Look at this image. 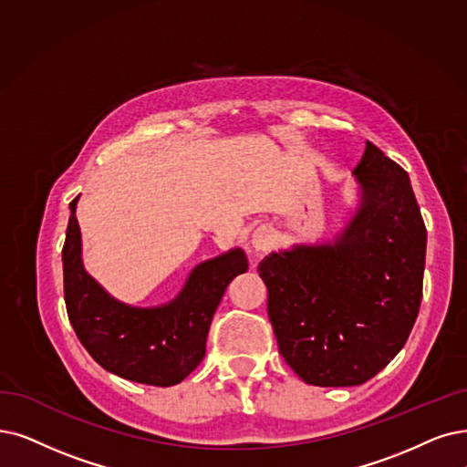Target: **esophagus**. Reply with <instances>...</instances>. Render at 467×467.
I'll return each mask as SVG.
<instances>
[{
  "label": "esophagus",
  "instance_id": "34e87169",
  "mask_svg": "<svg viewBox=\"0 0 467 467\" xmlns=\"http://www.w3.org/2000/svg\"><path fill=\"white\" fill-rule=\"evenodd\" d=\"M274 241V234H272V228L266 226V223H263V226H258L251 237V244L256 251H266Z\"/></svg>",
  "mask_w": 467,
  "mask_h": 467
}]
</instances>
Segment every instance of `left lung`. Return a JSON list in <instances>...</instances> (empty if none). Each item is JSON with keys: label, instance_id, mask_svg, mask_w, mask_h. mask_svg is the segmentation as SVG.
<instances>
[{"label": "left lung", "instance_id": "8db88e82", "mask_svg": "<svg viewBox=\"0 0 467 467\" xmlns=\"http://www.w3.org/2000/svg\"><path fill=\"white\" fill-rule=\"evenodd\" d=\"M360 207L333 241L265 256L279 354L308 385H362L404 347L420 312L427 232L410 178L366 141Z\"/></svg>", "mask_w": 467, "mask_h": 467}]
</instances>
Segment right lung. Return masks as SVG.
<instances>
[{
	"instance_id": "right-lung-1",
	"label": "right lung",
	"mask_w": 467,
	"mask_h": 467,
	"mask_svg": "<svg viewBox=\"0 0 467 467\" xmlns=\"http://www.w3.org/2000/svg\"><path fill=\"white\" fill-rule=\"evenodd\" d=\"M70 202L63 245V282L68 320L101 368L128 381L171 387L188 378L204 357L213 316L232 279L247 272V256L232 249L193 268L169 305L138 308L110 296L82 265L77 220Z\"/></svg>"
}]
</instances>
